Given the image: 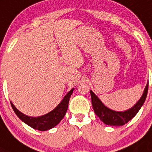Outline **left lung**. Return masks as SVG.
Returning <instances> with one entry per match:
<instances>
[{
    "label": "left lung",
    "mask_w": 152,
    "mask_h": 152,
    "mask_svg": "<svg viewBox=\"0 0 152 152\" xmlns=\"http://www.w3.org/2000/svg\"><path fill=\"white\" fill-rule=\"evenodd\" d=\"M148 89V82L145 87L143 94L139 101L132 108L124 111H116L109 109L101 102V100L94 94V92L90 91L92 107L94 111V113L98 115L101 121H102L105 124H108L111 126L124 125L137 115L141 106L143 105L147 97Z\"/></svg>",
    "instance_id": "left-lung-1"
}]
</instances>
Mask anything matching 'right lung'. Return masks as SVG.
Returning a JSON list of instances; mask_svg holds the SVG:
<instances>
[{"label":"right lung","mask_w":152,"mask_h":152,"mask_svg":"<svg viewBox=\"0 0 152 152\" xmlns=\"http://www.w3.org/2000/svg\"><path fill=\"white\" fill-rule=\"evenodd\" d=\"M74 88L71 89L63 98L61 103L57 106L54 110L50 111L49 113L40 117H30L24 115L20 112L15 107V106L11 103V104L13 110L15 112L18 117L22 121H24L25 124L29 125L30 127L33 128L34 129H37L39 131H47L50 128H54L62 120L66 112H67V107H68V102L72 94Z\"/></svg>","instance_id":"right-lung-1"}]
</instances>
